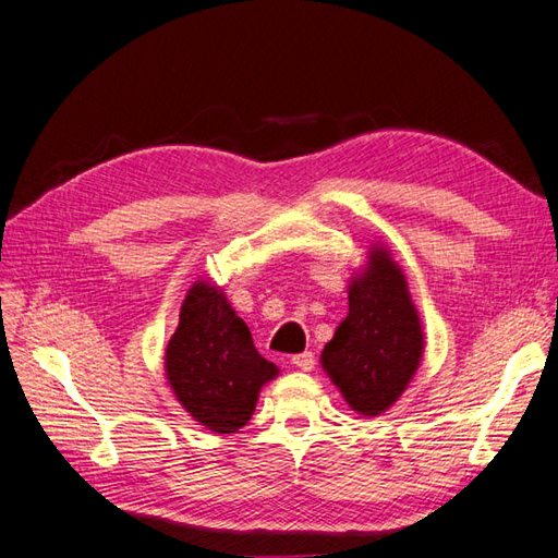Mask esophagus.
<instances>
[{
	"mask_svg": "<svg viewBox=\"0 0 558 558\" xmlns=\"http://www.w3.org/2000/svg\"><path fill=\"white\" fill-rule=\"evenodd\" d=\"M291 363L298 369H302V373H310V369L314 367V353L312 351H302V353H298V356L291 359Z\"/></svg>",
	"mask_w": 558,
	"mask_h": 558,
	"instance_id": "34e87169",
	"label": "esophagus"
}]
</instances>
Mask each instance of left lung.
Wrapping results in <instances>:
<instances>
[{
  "instance_id": "8db88e82",
  "label": "left lung",
  "mask_w": 558,
  "mask_h": 558,
  "mask_svg": "<svg viewBox=\"0 0 558 558\" xmlns=\"http://www.w3.org/2000/svg\"><path fill=\"white\" fill-rule=\"evenodd\" d=\"M424 326L402 267L381 242L349 281V314L320 351V367L353 412L379 416L404 393L424 359Z\"/></svg>"
}]
</instances>
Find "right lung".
I'll use <instances>...</instances> for the list:
<instances>
[{
    "label": "right lung",
    "instance_id": "1",
    "mask_svg": "<svg viewBox=\"0 0 558 558\" xmlns=\"http://www.w3.org/2000/svg\"><path fill=\"white\" fill-rule=\"evenodd\" d=\"M277 375L221 286L197 279L165 349V377L181 408L211 433H238L256 410L260 388Z\"/></svg>",
    "mask_w": 558,
    "mask_h": 558
}]
</instances>
